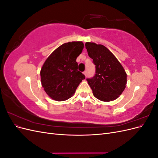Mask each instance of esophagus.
<instances>
[{"label": "esophagus", "mask_w": 158, "mask_h": 158, "mask_svg": "<svg viewBox=\"0 0 158 158\" xmlns=\"http://www.w3.org/2000/svg\"><path fill=\"white\" fill-rule=\"evenodd\" d=\"M83 73H84V75H85V76H87V74H88V73H87V71H84Z\"/></svg>", "instance_id": "1"}]
</instances>
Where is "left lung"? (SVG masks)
Segmentation results:
<instances>
[{
    "instance_id": "obj_1",
    "label": "left lung",
    "mask_w": 158,
    "mask_h": 158,
    "mask_svg": "<svg viewBox=\"0 0 158 158\" xmlns=\"http://www.w3.org/2000/svg\"><path fill=\"white\" fill-rule=\"evenodd\" d=\"M85 46L95 66V75L86 79L94 95L103 102L116 99L126 88L125 70L106 47L90 42Z\"/></svg>"
}]
</instances>
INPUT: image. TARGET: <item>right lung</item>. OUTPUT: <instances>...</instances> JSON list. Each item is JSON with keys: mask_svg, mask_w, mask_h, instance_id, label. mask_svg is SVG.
Wrapping results in <instances>:
<instances>
[{"mask_svg": "<svg viewBox=\"0 0 158 158\" xmlns=\"http://www.w3.org/2000/svg\"><path fill=\"white\" fill-rule=\"evenodd\" d=\"M84 48L82 41L65 43L56 49L43 65L40 74L43 88L56 101L73 96L85 76L78 70L76 58Z\"/></svg>", "mask_w": 158, "mask_h": 158, "instance_id": "right-lung-1", "label": "right lung"}]
</instances>
